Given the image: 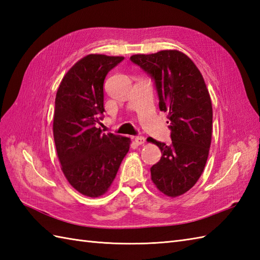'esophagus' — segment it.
<instances>
[{
  "instance_id": "esophagus-1",
  "label": "esophagus",
  "mask_w": 260,
  "mask_h": 260,
  "mask_svg": "<svg viewBox=\"0 0 260 260\" xmlns=\"http://www.w3.org/2000/svg\"><path fill=\"white\" fill-rule=\"evenodd\" d=\"M134 141L137 145H143L145 143V139L143 136H135Z\"/></svg>"
}]
</instances>
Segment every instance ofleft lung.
<instances>
[{
	"mask_svg": "<svg viewBox=\"0 0 260 260\" xmlns=\"http://www.w3.org/2000/svg\"><path fill=\"white\" fill-rule=\"evenodd\" d=\"M131 60L155 81L158 107L168 112L170 145L150 137L162 153L151 168L154 185L164 196L184 194L200 179L212 139V104L194 62L179 50L133 54Z\"/></svg>",
	"mask_w": 260,
	"mask_h": 260,
	"instance_id": "1",
	"label": "left lung"
}]
</instances>
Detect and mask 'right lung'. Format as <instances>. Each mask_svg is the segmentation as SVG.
Returning <instances> with one entry per match:
<instances>
[{
	"label": "right lung",
	"instance_id": "obj_1",
	"mask_svg": "<svg viewBox=\"0 0 260 260\" xmlns=\"http://www.w3.org/2000/svg\"><path fill=\"white\" fill-rule=\"evenodd\" d=\"M124 57L91 53L81 58L63 76L56 95L53 139L61 170L81 194L98 198L112 185L129 151L131 139L103 134L104 80Z\"/></svg>",
	"mask_w": 260,
	"mask_h": 260
}]
</instances>
